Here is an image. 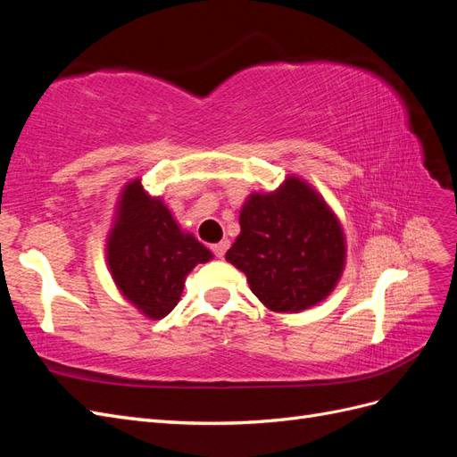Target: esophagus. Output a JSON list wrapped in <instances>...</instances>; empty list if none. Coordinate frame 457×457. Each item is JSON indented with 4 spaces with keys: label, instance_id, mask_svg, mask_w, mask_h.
<instances>
[{
    "label": "esophagus",
    "instance_id": "esophagus-1",
    "mask_svg": "<svg viewBox=\"0 0 457 457\" xmlns=\"http://www.w3.org/2000/svg\"><path fill=\"white\" fill-rule=\"evenodd\" d=\"M228 245H230V242L228 240H220V242H217V244H213L212 245V252L215 253V257H225V253H227V250H228Z\"/></svg>",
    "mask_w": 457,
    "mask_h": 457
}]
</instances>
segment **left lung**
<instances>
[{
    "label": "left lung",
    "instance_id": "8db88e82",
    "mask_svg": "<svg viewBox=\"0 0 457 457\" xmlns=\"http://www.w3.org/2000/svg\"><path fill=\"white\" fill-rule=\"evenodd\" d=\"M252 292L276 312H299L336 287L345 238L336 215L297 177L270 195H252L240 213V237L227 252Z\"/></svg>",
    "mask_w": 457,
    "mask_h": 457
}]
</instances>
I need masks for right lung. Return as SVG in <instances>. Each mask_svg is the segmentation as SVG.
<instances>
[{
  "instance_id": "right-lung-1",
  "label": "right lung",
  "mask_w": 457,
  "mask_h": 457,
  "mask_svg": "<svg viewBox=\"0 0 457 457\" xmlns=\"http://www.w3.org/2000/svg\"><path fill=\"white\" fill-rule=\"evenodd\" d=\"M106 253L120 292L156 320L175 309L187 274L212 259L205 245L181 232L160 198L146 196L139 179L123 190Z\"/></svg>"
}]
</instances>
